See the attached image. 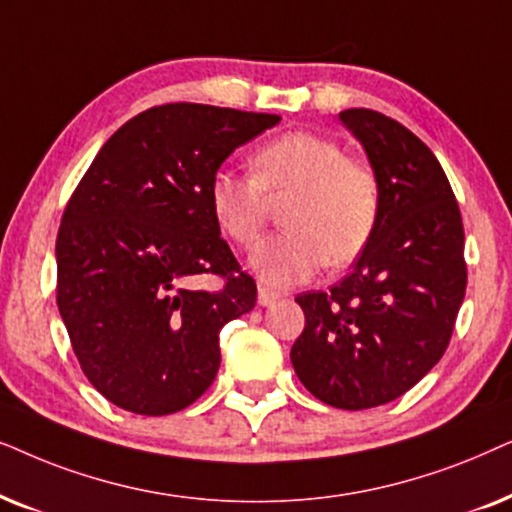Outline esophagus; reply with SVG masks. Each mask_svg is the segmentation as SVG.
<instances>
[{
	"label": "esophagus",
	"instance_id": "esophagus-1",
	"mask_svg": "<svg viewBox=\"0 0 512 512\" xmlns=\"http://www.w3.org/2000/svg\"><path fill=\"white\" fill-rule=\"evenodd\" d=\"M278 299H281V292L264 288V285L257 288V304H260V306H271V304H276Z\"/></svg>",
	"mask_w": 512,
	"mask_h": 512
}]
</instances>
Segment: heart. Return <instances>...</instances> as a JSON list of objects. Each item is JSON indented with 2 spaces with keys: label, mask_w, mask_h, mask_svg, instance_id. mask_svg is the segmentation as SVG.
I'll return each mask as SVG.
<instances>
[{
  "label": "heart",
  "mask_w": 512,
  "mask_h": 512,
  "mask_svg": "<svg viewBox=\"0 0 512 512\" xmlns=\"http://www.w3.org/2000/svg\"><path fill=\"white\" fill-rule=\"evenodd\" d=\"M285 196L281 222L288 229L262 238L250 252L252 271L269 285L302 283L325 262L344 267L377 229L381 189L374 170L309 131L262 145L252 156V175L220 168L208 182L213 220L236 245L255 241L269 201Z\"/></svg>",
  "instance_id": "b5f03b06"
}]
</instances>
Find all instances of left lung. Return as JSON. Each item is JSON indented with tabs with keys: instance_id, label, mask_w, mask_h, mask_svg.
<instances>
[{
	"instance_id": "left-lung-1",
	"label": "left lung",
	"mask_w": 512,
	"mask_h": 512,
	"mask_svg": "<svg viewBox=\"0 0 512 512\" xmlns=\"http://www.w3.org/2000/svg\"><path fill=\"white\" fill-rule=\"evenodd\" d=\"M339 121L379 180V222L344 281L295 297L306 325L290 360L325 405L367 410L410 391L445 353L466 295L463 222L417 135L372 109H346Z\"/></svg>"
}]
</instances>
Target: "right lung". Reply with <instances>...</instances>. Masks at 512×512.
I'll return each instance as SVG.
<instances>
[{
	"instance_id": "add662e5",
	"label": "right lung",
	"mask_w": 512,
	"mask_h": 512,
	"mask_svg": "<svg viewBox=\"0 0 512 512\" xmlns=\"http://www.w3.org/2000/svg\"><path fill=\"white\" fill-rule=\"evenodd\" d=\"M278 114L170 102L126 121L67 203L56 241L58 311L88 381L121 410L163 417L220 370V330L257 285L220 238L208 182ZM217 273L220 293L193 288Z\"/></svg>"
}]
</instances>
